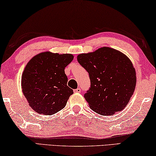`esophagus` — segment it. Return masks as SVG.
Returning a JSON list of instances; mask_svg holds the SVG:
<instances>
[{
    "label": "esophagus",
    "instance_id": "34e87169",
    "mask_svg": "<svg viewBox=\"0 0 156 156\" xmlns=\"http://www.w3.org/2000/svg\"><path fill=\"white\" fill-rule=\"evenodd\" d=\"M80 91H81L80 88H77V89L73 90V92H74V93H80Z\"/></svg>",
    "mask_w": 156,
    "mask_h": 156
}]
</instances>
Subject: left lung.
<instances>
[{"instance_id": "left-lung-1", "label": "left lung", "mask_w": 156, "mask_h": 156, "mask_svg": "<svg viewBox=\"0 0 156 156\" xmlns=\"http://www.w3.org/2000/svg\"><path fill=\"white\" fill-rule=\"evenodd\" d=\"M77 59L90 79V87L85 95L90 109L104 116L124 109L136 84L135 69L128 56L117 49L103 47L78 54Z\"/></svg>"}]
</instances>
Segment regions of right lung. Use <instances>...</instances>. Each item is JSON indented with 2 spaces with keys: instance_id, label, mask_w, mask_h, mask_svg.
Masks as SVG:
<instances>
[{
  "instance_id": "obj_1",
  "label": "right lung",
  "mask_w": 156,
  "mask_h": 156,
  "mask_svg": "<svg viewBox=\"0 0 156 156\" xmlns=\"http://www.w3.org/2000/svg\"><path fill=\"white\" fill-rule=\"evenodd\" d=\"M71 54L39 53L30 59L21 79L23 95L37 113L54 115L66 105L73 90L67 86L65 68L73 61Z\"/></svg>"
}]
</instances>
